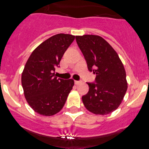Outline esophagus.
Here are the masks:
<instances>
[{"mask_svg": "<svg viewBox=\"0 0 149 149\" xmlns=\"http://www.w3.org/2000/svg\"><path fill=\"white\" fill-rule=\"evenodd\" d=\"M74 83H75V84H76V85H79V84H81V83H82V82H81V81H74Z\"/></svg>", "mask_w": 149, "mask_h": 149, "instance_id": "obj_1", "label": "esophagus"}]
</instances>
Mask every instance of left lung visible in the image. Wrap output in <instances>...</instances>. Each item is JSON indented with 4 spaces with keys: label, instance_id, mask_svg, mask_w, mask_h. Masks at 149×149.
<instances>
[{
    "label": "left lung",
    "instance_id": "8db88e82",
    "mask_svg": "<svg viewBox=\"0 0 149 149\" xmlns=\"http://www.w3.org/2000/svg\"><path fill=\"white\" fill-rule=\"evenodd\" d=\"M76 42L87 63L95 74V83H87L89 92L82 97L84 106L96 115L116 110L127 89L126 72L116 51L97 35L76 36Z\"/></svg>",
    "mask_w": 149,
    "mask_h": 149
}]
</instances>
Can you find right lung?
Instances as JSON below:
<instances>
[{"mask_svg":"<svg viewBox=\"0 0 149 149\" xmlns=\"http://www.w3.org/2000/svg\"><path fill=\"white\" fill-rule=\"evenodd\" d=\"M74 36L59 33L46 39L36 48L27 60L22 74L24 94L30 107L37 113L51 116L65 104L74 82L55 77L63 54Z\"/></svg>","mask_w":149,"mask_h":149,"instance_id":"right-lung-1","label":"right lung"}]
</instances>
